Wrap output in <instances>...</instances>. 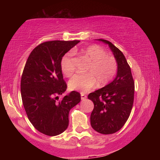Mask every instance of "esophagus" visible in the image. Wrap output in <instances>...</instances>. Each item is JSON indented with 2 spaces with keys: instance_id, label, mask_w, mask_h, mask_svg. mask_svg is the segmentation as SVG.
<instances>
[{
  "instance_id": "34e87169",
  "label": "esophagus",
  "mask_w": 160,
  "mask_h": 160,
  "mask_svg": "<svg viewBox=\"0 0 160 160\" xmlns=\"http://www.w3.org/2000/svg\"><path fill=\"white\" fill-rule=\"evenodd\" d=\"M80 95H81V99H82V100H85V99L87 98V95L84 94L83 92L80 93Z\"/></svg>"
}]
</instances>
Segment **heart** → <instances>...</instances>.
I'll list each match as a JSON object with an SVG mask.
<instances>
[{"instance_id": "obj_1", "label": "heart", "mask_w": 160, "mask_h": 160, "mask_svg": "<svg viewBox=\"0 0 160 160\" xmlns=\"http://www.w3.org/2000/svg\"><path fill=\"white\" fill-rule=\"evenodd\" d=\"M81 55L90 62L86 69V74H75L69 80L68 87L71 90L85 92L92 89L96 83L103 86L113 80L118 68L114 57L108 56L107 52L98 45L86 47ZM61 69L66 77H71L74 72L75 66L71 53L62 57Z\"/></svg>"}]
</instances>
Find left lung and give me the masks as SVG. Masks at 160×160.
<instances>
[{
    "mask_svg": "<svg viewBox=\"0 0 160 160\" xmlns=\"http://www.w3.org/2000/svg\"><path fill=\"white\" fill-rule=\"evenodd\" d=\"M98 40L109 46L118 68L117 77L111 83L88 95L94 104L90 122L95 131L109 135L119 131L129 117L134 102L135 82L123 53L108 40Z\"/></svg>",
    "mask_w": 160,
    "mask_h": 160,
    "instance_id": "left-lung-1",
    "label": "left lung"
}]
</instances>
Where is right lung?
Instances as JSON below:
<instances>
[{
	"instance_id": "obj_1",
	"label": "right lung",
	"mask_w": 160,
	"mask_h": 160,
	"mask_svg": "<svg viewBox=\"0 0 160 160\" xmlns=\"http://www.w3.org/2000/svg\"><path fill=\"white\" fill-rule=\"evenodd\" d=\"M80 40H52L40 43L29 55L21 79V95L28 118L40 132L56 136L65 131L70 110L81 100L72 91L58 100L67 89L61 60Z\"/></svg>"
}]
</instances>
